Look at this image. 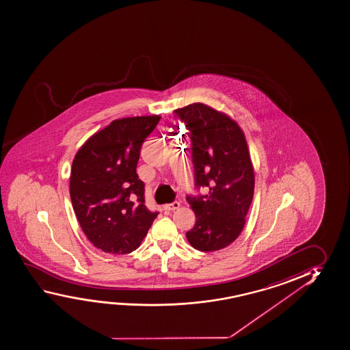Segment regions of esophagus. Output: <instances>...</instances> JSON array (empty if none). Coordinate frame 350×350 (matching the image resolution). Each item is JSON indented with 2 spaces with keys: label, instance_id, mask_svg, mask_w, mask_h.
I'll use <instances>...</instances> for the list:
<instances>
[{
  "label": "esophagus",
  "instance_id": "1",
  "mask_svg": "<svg viewBox=\"0 0 350 350\" xmlns=\"http://www.w3.org/2000/svg\"><path fill=\"white\" fill-rule=\"evenodd\" d=\"M163 208H164V210H167V211H174V210L180 208V202L175 200V202H172V203L165 204Z\"/></svg>",
  "mask_w": 350,
  "mask_h": 350
}]
</instances>
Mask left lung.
<instances>
[{
	"mask_svg": "<svg viewBox=\"0 0 350 350\" xmlns=\"http://www.w3.org/2000/svg\"><path fill=\"white\" fill-rule=\"evenodd\" d=\"M174 118L183 122L191 139L196 188H209L208 194L186 198L196 214L186 237L197 250H221L239 237L254 197L245 136L228 116L200 103L174 111Z\"/></svg>",
	"mask_w": 350,
	"mask_h": 350,
	"instance_id": "1",
	"label": "left lung"
}]
</instances>
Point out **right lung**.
Returning <instances> with one entry per match:
<instances>
[{"label": "right lung", "instance_id": "right-lung-1", "mask_svg": "<svg viewBox=\"0 0 350 350\" xmlns=\"http://www.w3.org/2000/svg\"><path fill=\"white\" fill-rule=\"evenodd\" d=\"M159 116L116 120L89 137L75 156L70 197L81 228L100 250L131 254L159 213L145 205V185L136 174L140 150Z\"/></svg>", "mask_w": 350, "mask_h": 350}]
</instances>
